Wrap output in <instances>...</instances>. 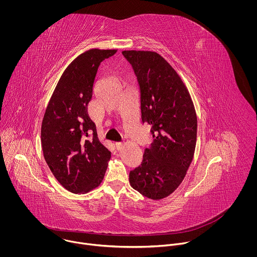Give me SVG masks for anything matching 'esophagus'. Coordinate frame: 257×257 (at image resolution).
<instances>
[{"mask_svg": "<svg viewBox=\"0 0 257 257\" xmlns=\"http://www.w3.org/2000/svg\"><path fill=\"white\" fill-rule=\"evenodd\" d=\"M122 147H123V144L122 143H116L115 144V148H116L117 151H120L122 149Z\"/></svg>", "mask_w": 257, "mask_h": 257, "instance_id": "obj_1", "label": "esophagus"}]
</instances>
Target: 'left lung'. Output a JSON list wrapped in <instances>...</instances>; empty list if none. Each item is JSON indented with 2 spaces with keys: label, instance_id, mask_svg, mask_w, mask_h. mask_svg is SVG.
Wrapping results in <instances>:
<instances>
[{
  "label": "left lung",
  "instance_id": "8db88e82",
  "mask_svg": "<svg viewBox=\"0 0 257 257\" xmlns=\"http://www.w3.org/2000/svg\"><path fill=\"white\" fill-rule=\"evenodd\" d=\"M121 53L138 78L142 121L153 138L142 164L130 172V183L147 198L160 200L177 189L192 162L196 111L181 78L162 56L153 51Z\"/></svg>",
  "mask_w": 257,
  "mask_h": 257
}]
</instances>
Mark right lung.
Instances as JSON below:
<instances>
[{
    "instance_id": "1",
    "label": "right lung",
    "mask_w": 257,
    "mask_h": 257,
    "mask_svg": "<svg viewBox=\"0 0 257 257\" xmlns=\"http://www.w3.org/2000/svg\"><path fill=\"white\" fill-rule=\"evenodd\" d=\"M115 52L90 49L74 59L59 79L42 119L44 159L57 181L75 194L98 187L108 167L110 151L99 142L87 107L101 62Z\"/></svg>"
}]
</instances>
